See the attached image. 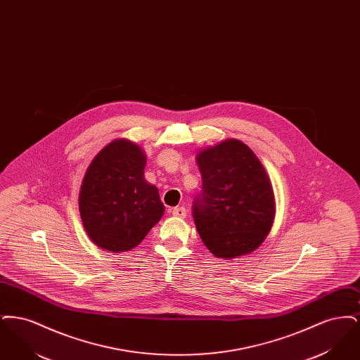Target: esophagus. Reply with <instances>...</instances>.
<instances>
[{"label":"esophagus","instance_id":"34e87169","mask_svg":"<svg viewBox=\"0 0 360 360\" xmlns=\"http://www.w3.org/2000/svg\"><path fill=\"white\" fill-rule=\"evenodd\" d=\"M172 214L175 216V217H181V219H184V217H186V209L184 207V206H176V207H172Z\"/></svg>","mask_w":360,"mask_h":360}]
</instances>
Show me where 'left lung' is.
Returning <instances> with one entry per match:
<instances>
[{"label": "left lung", "mask_w": 360, "mask_h": 360, "mask_svg": "<svg viewBox=\"0 0 360 360\" xmlns=\"http://www.w3.org/2000/svg\"><path fill=\"white\" fill-rule=\"evenodd\" d=\"M197 163L202 190L193 201V219L206 247L219 257L252 252L274 220V193L257 155L239 140L201 151Z\"/></svg>", "instance_id": "obj_1"}]
</instances>
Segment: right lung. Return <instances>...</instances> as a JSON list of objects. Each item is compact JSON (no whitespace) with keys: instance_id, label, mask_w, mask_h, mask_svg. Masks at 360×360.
<instances>
[{"instance_id":"1","label":"right lung","mask_w":360,"mask_h":360,"mask_svg":"<svg viewBox=\"0 0 360 360\" xmlns=\"http://www.w3.org/2000/svg\"><path fill=\"white\" fill-rule=\"evenodd\" d=\"M146 156L136 144L115 140L90 163L79 193L89 238L112 252L129 251L160 220L165 205L144 179Z\"/></svg>"}]
</instances>
